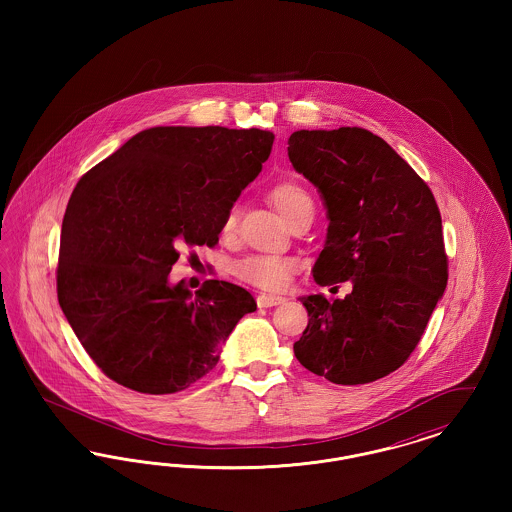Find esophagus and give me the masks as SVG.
I'll return each instance as SVG.
<instances>
[{
	"label": "esophagus",
	"mask_w": 512,
	"mask_h": 512,
	"mask_svg": "<svg viewBox=\"0 0 512 512\" xmlns=\"http://www.w3.org/2000/svg\"><path fill=\"white\" fill-rule=\"evenodd\" d=\"M284 301H286V297H282V295H270V293L257 295V305L259 307H276V305H282Z\"/></svg>",
	"instance_id": "34e87169"
}]
</instances>
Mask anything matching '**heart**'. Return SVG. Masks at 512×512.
Returning <instances> with one entry per match:
<instances>
[{"label": "heart", "instance_id": "obj_1", "mask_svg": "<svg viewBox=\"0 0 512 512\" xmlns=\"http://www.w3.org/2000/svg\"><path fill=\"white\" fill-rule=\"evenodd\" d=\"M268 199L276 207V211L293 226L297 220L315 217V203L309 192L292 180L278 182L268 190ZM238 224V207H230L224 215L220 232L222 236H232ZM297 263L290 257L280 255H247L234 265V274L255 288L278 292L288 288Z\"/></svg>", "mask_w": 512, "mask_h": 512}]
</instances>
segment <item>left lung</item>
<instances>
[{"mask_svg": "<svg viewBox=\"0 0 512 512\" xmlns=\"http://www.w3.org/2000/svg\"><path fill=\"white\" fill-rule=\"evenodd\" d=\"M288 144L293 169L317 186L330 220L313 278L353 284L343 299L301 297L309 324L293 353L334 384L380 380L411 357L447 286L438 203L365 128L297 130Z\"/></svg>", "mask_w": 512, "mask_h": 512, "instance_id": "8db88e82", "label": "left lung"}]
</instances>
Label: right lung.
Wrapping results in <instances>:
<instances>
[{
    "instance_id": "add662e5",
    "label": "right lung",
    "mask_w": 512,
    "mask_h": 512,
    "mask_svg": "<svg viewBox=\"0 0 512 512\" xmlns=\"http://www.w3.org/2000/svg\"><path fill=\"white\" fill-rule=\"evenodd\" d=\"M274 134L259 128L155 126L86 172L69 199L57 299L76 338L113 382L165 395L219 363L253 295L205 280L172 286L182 249L219 244L220 226L261 172Z\"/></svg>"
}]
</instances>
